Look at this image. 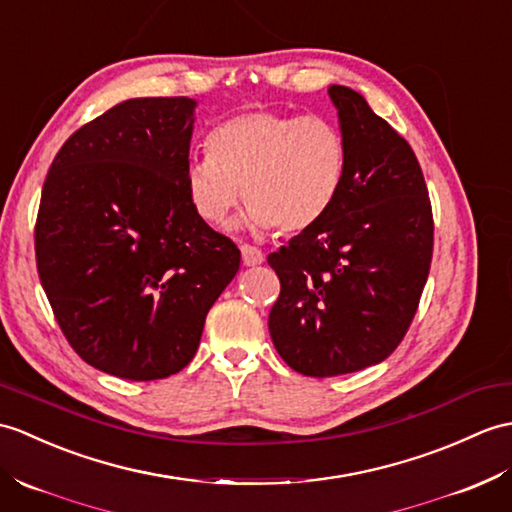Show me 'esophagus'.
<instances>
[{
	"instance_id": "1",
	"label": "esophagus",
	"mask_w": 512,
	"mask_h": 512,
	"mask_svg": "<svg viewBox=\"0 0 512 512\" xmlns=\"http://www.w3.org/2000/svg\"><path fill=\"white\" fill-rule=\"evenodd\" d=\"M240 251H242V261H244V266H259L261 261H264V253H261L257 246L242 244V246H240Z\"/></svg>"
}]
</instances>
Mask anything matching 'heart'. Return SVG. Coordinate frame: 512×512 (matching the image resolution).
Returning <instances> with one entry per match:
<instances>
[{"instance_id": "1", "label": "heart", "mask_w": 512, "mask_h": 512, "mask_svg": "<svg viewBox=\"0 0 512 512\" xmlns=\"http://www.w3.org/2000/svg\"><path fill=\"white\" fill-rule=\"evenodd\" d=\"M347 163V139L329 117L248 111L211 130L207 154L187 163L185 192L211 227L244 196L246 227L301 233L334 207Z\"/></svg>"}]
</instances>
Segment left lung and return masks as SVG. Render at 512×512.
Instances as JSON below:
<instances>
[{
  "mask_svg": "<svg viewBox=\"0 0 512 512\" xmlns=\"http://www.w3.org/2000/svg\"><path fill=\"white\" fill-rule=\"evenodd\" d=\"M329 95L349 146L347 176L327 216L268 255L281 281L270 336L307 377L362 371L399 347L434 248L417 154L358 91L331 85Z\"/></svg>",
  "mask_w": 512,
  "mask_h": 512,
  "instance_id": "1",
  "label": "left lung"
}]
</instances>
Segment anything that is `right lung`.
I'll return each mask as SVG.
<instances>
[{
  "mask_svg": "<svg viewBox=\"0 0 512 512\" xmlns=\"http://www.w3.org/2000/svg\"><path fill=\"white\" fill-rule=\"evenodd\" d=\"M189 98H135L78 128L54 157L34 227L37 270L82 360L133 382L181 371L240 248L192 209Z\"/></svg>",
  "mask_w": 512,
  "mask_h": 512,
  "instance_id": "obj_1",
  "label": "right lung"
}]
</instances>
